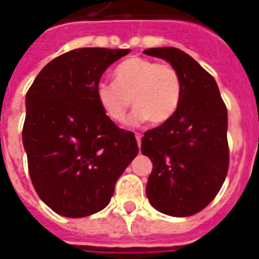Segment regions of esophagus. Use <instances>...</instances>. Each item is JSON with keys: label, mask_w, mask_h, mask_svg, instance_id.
<instances>
[{"label": "esophagus", "mask_w": 259, "mask_h": 259, "mask_svg": "<svg viewBox=\"0 0 259 259\" xmlns=\"http://www.w3.org/2000/svg\"><path fill=\"white\" fill-rule=\"evenodd\" d=\"M141 137H143V136L139 135V133H136V140H137V144H139V147L141 146Z\"/></svg>", "instance_id": "1"}]
</instances>
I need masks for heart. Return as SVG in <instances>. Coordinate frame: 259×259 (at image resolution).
<instances>
[{
  "mask_svg": "<svg viewBox=\"0 0 259 259\" xmlns=\"http://www.w3.org/2000/svg\"><path fill=\"white\" fill-rule=\"evenodd\" d=\"M182 91L180 74L172 65L140 57L124 59L113 69V83L101 80L96 85L97 101L113 122H122L133 102L130 124L169 120L179 108Z\"/></svg>",
  "mask_w": 259,
  "mask_h": 259,
  "instance_id": "obj_1",
  "label": "heart"
}]
</instances>
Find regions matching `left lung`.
<instances>
[{"mask_svg": "<svg viewBox=\"0 0 259 259\" xmlns=\"http://www.w3.org/2000/svg\"><path fill=\"white\" fill-rule=\"evenodd\" d=\"M144 54L172 65L183 87L176 113L141 139L152 162L147 197L162 213L191 217L217 197L228 175V109L215 79L189 54L174 47Z\"/></svg>", "mask_w": 259, "mask_h": 259, "instance_id": "left-lung-1", "label": "left lung"}]
</instances>
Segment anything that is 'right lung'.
<instances>
[{
  "label": "right lung",
  "mask_w": 259,
  "mask_h": 259,
  "mask_svg": "<svg viewBox=\"0 0 259 259\" xmlns=\"http://www.w3.org/2000/svg\"><path fill=\"white\" fill-rule=\"evenodd\" d=\"M130 50L77 48L47 64L26 94L22 132L31 183L62 217L83 218L109 204L139 147L96 97L102 73Z\"/></svg>",
  "instance_id": "1"
}]
</instances>
